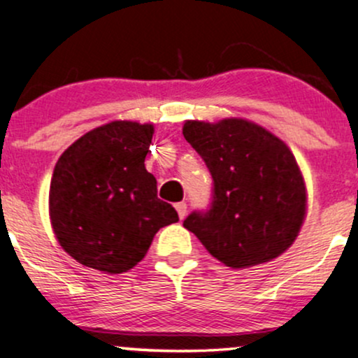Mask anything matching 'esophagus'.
Instances as JSON below:
<instances>
[{
  "instance_id": "34e87169",
  "label": "esophagus",
  "mask_w": 358,
  "mask_h": 358,
  "mask_svg": "<svg viewBox=\"0 0 358 358\" xmlns=\"http://www.w3.org/2000/svg\"><path fill=\"white\" fill-rule=\"evenodd\" d=\"M175 208H176V212H178L180 219H185V215H187V203L178 202L175 205Z\"/></svg>"
}]
</instances>
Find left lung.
<instances>
[{"instance_id": "obj_1", "label": "left lung", "mask_w": 358, "mask_h": 358, "mask_svg": "<svg viewBox=\"0 0 358 358\" xmlns=\"http://www.w3.org/2000/svg\"><path fill=\"white\" fill-rule=\"evenodd\" d=\"M183 136L213 178L212 205L183 227L232 269L281 256L306 217V185L282 139L242 117L185 121Z\"/></svg>"}]
</instances>
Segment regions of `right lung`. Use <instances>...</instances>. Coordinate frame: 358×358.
Here are the masks:
<instances>
[{
  "label": "right lung",
  "mask_w": 358,
  "mask_h": 358,
  "mask_svg": "<svg viewBox=\"0 0 358 358\" xmlns=\"http://www.w3.org/2000/svg\"><path fill=\"white\" fill-rule=\"evenodd\" d=\"M155 126L113 121L72 143L57 162L48 213L62 249L106 274L133 269L155 234L178 222L146 170Z\"/></svg>",
  "instance_id": "obj_1"
}]
</instances>
